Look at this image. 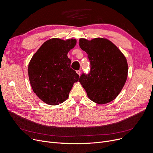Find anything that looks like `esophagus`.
Listing matches in <instances>:
<instances>
[{
  "label": "esophagus",
  "mask_w": 153,
  "mask_h": 153,
  "mask_svg": "<svg viewBox=\"0 0 153 153\" xmlns=\"http://www.w3.org/2000/svg\"><path fill=\"white\" fill-rule=\"evenodd\" d=\"M76 72H77V73L78 74V75H79V76L81 75V71H79H79H76Z\"/></svg>",
  "instance_id": "esophagus-1"
}]
</instances>
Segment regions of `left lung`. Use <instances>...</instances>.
<instances>
[{
	"label": "left lung",
	"mask_w": 153,
	"mask_h": 153,
	"mask_svg": "<svg viewBox=\"0 0 153 153\" xmlns=\"http://www.w3.org/2000/svg\"><path fill=\"white\" fill-rule=\"evenodd\" d=\"M79 46L87 54L90 71L82 72L79 82L92 101L104 104L114 100L121 92L128 76L126 59L109 40L97 38L91 41L81 38Z\"/></svg>",
	"instance_id": "left-lung-1"
}]
</instances>
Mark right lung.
Segmentation results:
<instances>
[{"label":"right lung","instance_id":"obj_1","mask_svg":"<svg viewBox=\"0 0 153 153\" xmlns=\"http://www.w3.org/2000/svg\"><path fill=\"white\" fill-rule=\"evenodd\" d=\"M76 39L48 40L33 56L28 65V76L33 92L47 104L56 105L65 101L79 76L71 68L68 57Z\"/></svg>","mask_w":153,"mask_h":153}]
</instances>
